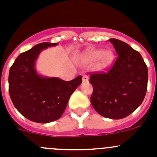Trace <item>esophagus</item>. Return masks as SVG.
Segmentation results:
<instances>
[{
	"instance_id": "1",
	"label": "esophagus",
	"mask_w": 157,
	"mask_h": 157,
	"mask_svg": "<svg viewBox=\"0 0 157 157\" xmlns=\"http://www.w3.org/2000/svg\"><path fill=\"white\" fill-rule=\"evenodd\" d=\"M83 82H87L88 80V77L87 75H83V78H82Z\"/></svg>"
}]
</instances>
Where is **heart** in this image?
Here are the masks:
<instances>
[{"label":"heart","instance_id":"obj_1","mask_svg":"<svg viewBox=\"0 0 157 157\" xmlns=\"http://www.w3.org/2000/svg\"><path fill=\"white\" fill-rule=\"evenodd\" d=\"M87 63H93L98 61L99 69H106L113 61V54L111 51H103L101 49H92L87 52L85 56Z\"/></svg>","mask_w":157,"mask_h":157}]
</instances>
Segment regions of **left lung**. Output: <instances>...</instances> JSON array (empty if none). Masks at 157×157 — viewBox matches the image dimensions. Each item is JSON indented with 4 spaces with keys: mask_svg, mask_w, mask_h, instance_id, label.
Returning <instances> with one entry per match:
<instances>
[{
    "mask_svg": "<svg viewBox=\"0 0 157 157\" xmlns=\"http://www.w3.org/2000/svg\"><path fill=\"white\" fill-rule=\"evenodd\" d=\"M117 59L106 73L91 75V102L101 116L123 119L135 111L145 98L148 68L140 53L124 41L109 39Z\"/></svg>",
    "mask_w": 157,
    "mask_h": 157,
    "instance_id": "8db88e82",
    "label": "left lung"
}]
</instances>
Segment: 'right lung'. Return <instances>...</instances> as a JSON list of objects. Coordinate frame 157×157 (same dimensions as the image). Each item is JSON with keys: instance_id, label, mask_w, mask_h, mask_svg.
<instances>
[{"instance_id": "add662e5", "label": "right lung", "mask_w": 157, "mask_h": 157, "mask_svg": "<svg viewBox=\"0 0 157 157\" xmlns=\"http://www.w3.org/2000/svg\"><path fill=\"white\" fill-rule=\"evenodd\" d=\"M58 44H38L19 55L10 68L8 90L12 103L23 117L33 122L47 124L59 119L71 94L82 83L81 76L65 81L36 71V61L40 52Z\"/></svg>"}]
</instances>
